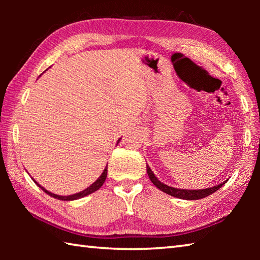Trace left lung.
<instances>
[{
	"instance_id": "obj_1",
	"label": "left lung",
	"mask_w": 260,
	"mask_h": 260,
	"mask_svg": "<svg viewBox=\"0 0 260 260\" xmlns=\"http://www.w3.org/2000/svg\"><path fill=\"white\" fill-rule=\"evenodd\" d=\"M147 173L149 175V179L151 180V182L155 184V186L159 189V190L164 191L165 193H167V195L177 197V199L187 200V201H196V200L204 199V197L209 196V195H211V193L217 191L218 189L221 188L226 182V181H223L221 183H219L218 186L210 187L206 189H196V190H193V189H180V188L167 186V184L160 182L156 175L153 174V172L151 171L150 167H149V165H147Z\"/></svg>"
}]
</instances>
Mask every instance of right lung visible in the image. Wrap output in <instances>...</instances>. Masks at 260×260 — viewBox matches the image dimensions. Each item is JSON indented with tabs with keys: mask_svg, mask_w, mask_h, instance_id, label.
<instances>
[{
	"mask_svg": "<svg viewBox=\"0 0 260 260\" xmlns=\"http://www.w3.org/2000/svg\"><path fill=\"white\" fill-rule=\"evenodd\" d=\"M119 141H120V139L118 140L117 144L119 143ZM107 166H108V165H107ZM107 174H108V167H105L104 171H103V173L100 175V178H99L98 180H96V181H95L94 183H91L89 187H87L86 189H83L82 191H79V192H77V193H73V195H69V196H60V195H57V193L48 191L46 188H43V187L40 186V184H39L37 181H35V180H34L33 178H32V179H33V181L35 182V184H38V186L40 187L43 191H45L46 193H48V195H49V196L54 197V199L60 200V201H76V200H79V199H82V197H85V196H87V195H90L91 192L99 190V189L103 186L105 179H107Z\"/></svg>",
	"mask_w": 260,
	"mask_h": 260,
	"instance_id": "add662e5",
	"label": "right lung"
}]
</instances>
